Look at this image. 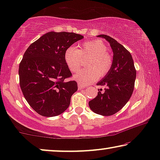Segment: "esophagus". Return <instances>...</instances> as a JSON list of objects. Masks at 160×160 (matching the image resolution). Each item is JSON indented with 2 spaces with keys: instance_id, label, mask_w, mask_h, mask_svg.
<instances>
[{
  "instance_id": "34e87169",
  "label": "esophagus",
  "mask_w": 160,
  "mask_h": 160,
  "mask_svg": "<svg viewBox=\"0 0 160 160\" xmlns=\"http://www.w3.org/2000/svg\"><path fill=\"white\" fill-rule=\"evenodd\" d=\"M78 89H84L85 88V87H85V86H84V85H82V84H78Z\"/></svg>"
}]
</instances>
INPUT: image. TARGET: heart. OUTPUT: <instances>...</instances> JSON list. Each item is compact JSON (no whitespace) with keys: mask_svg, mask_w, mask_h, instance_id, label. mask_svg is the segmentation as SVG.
<instances>
[{"mask_svg":"<svg viewBox=\"0 0 160 160\" xmlns=\"http://www.w3.org/2000/svg\"><path fill=\"white\" fill-rule=\"evenodd\" d=\"M108 47L99 39L86 41L81 46L80 49L69 47L64 54L65 61L72 72L79 71L84 62L83 59L89 57L86 62L87 68L82 70L75 78L82 84H89L98 77L106 75L112 67L113 59L108 52Z\"/></svg>","mask_w":160,"mask_h":160,"instance_id":"heart-1","label":"heart"}]
</instances>
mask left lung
<instances>
[{
  "mask_svg": "<svg viewBox=\"0 0 160 160\" xmlns=\"http://www.w3.org/2000/svg\"><path fill=\"white\" fill-rule=\"evenodd\" d=\"M98 37L104 38L110 43L113 53V64L108 73L98 83L106 88L103 92L98 89V95L89 102V106L98 114L111 116L121 110L132 96L136 70L132 55L123 46L106 35Z\"/></svg>",
  "mask_w": 160,
  "mask_h": 160,
  "instance_id": "8db88e82",
  "label": "left lung"
}]
</instances>
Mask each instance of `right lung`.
I'll list each match as a JSON object with an SVG mask.
<instances>
[{
	"instance_id": "add662e5",
	"label": "right lung",
	"mask_w": 160,
	"mask_h": 160,
	"mask_svg": "<svg viewBox=\"0 0 160 160\" xmlns=\"http://www.w3.org/2000/svg\"><path fill=\"white\" fill-rule=\"evenodd\" d=\"M84 38L68 32H49L31 43L19 63V84L24 97L43 117L60 115L68 108L77 91L65 61V50Z\"/></svg>"
}]
</instances>
